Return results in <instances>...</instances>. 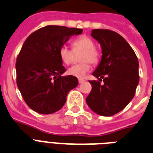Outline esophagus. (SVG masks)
Segmentation results:
<instances>
[{
  "instance_id": "esophagus-1",
  "label": "esophagus",
  "mask_w": 153,
  "mask_h": 153,
  "mask_svg": "<svg viewBox=\"0 0 153 153\" xmlns=\"http://www.w3.org/2000/svg\"><path fill=\"white\" fill-rule=\"evenodd\" d=\"M78 81H79L80 84H81V83H83L84 81H85V80H84L83 78H79V79H78Z\"/></svg>"
}]
</instances>
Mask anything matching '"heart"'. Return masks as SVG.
Wrapping results in <instances>:
<instances>
[{
    "label": "heart",
    "instance_id": "b5f03b06",
    "mask_svg": "<svg viewBox=\"0 0 153 153\" xmlns=\"http://www.w3.org/2000/svg\"><path fill=\"white\" fill-rule=\"evenodd\" d=\"M71 50L66 45L60 46L59 48V56L64 64L69 65L73 63L74 53L82 52L80 60L81 63L73 65L68 70L69 75L77 78H82L90 70L91 64L96 65L100 60V53L95 48V43L92 39L86 36H79L72 42Z\"/></svg>",
    "mask_w": 153,
    "mask_h": 153
}]
</instances>
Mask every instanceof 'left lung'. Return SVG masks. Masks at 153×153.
Segmentation results:
<instances>
[{"label": "left lung", "mask_w": 153, "mask_h": 153, "mask_svg": "<svg viewBox=\"0 0 153 153\" xmlns=\"http://www.w3.org/2000/svg\"><path fill=\"white\" fill-rule=\"evenodd\" d=\"M91 36L100 43L102 57L93 73L99 81L89 80L92 90L86 102L94 112L110 117L124 109L134 97L140 79L139 62L129 44L116 32L93 29Z\"/></svg>", "instance_id": "8db88e82"}]
</instances>
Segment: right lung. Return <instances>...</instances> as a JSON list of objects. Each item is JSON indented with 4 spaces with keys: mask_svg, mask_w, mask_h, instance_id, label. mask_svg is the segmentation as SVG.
<instances>
[{
    "mask_svg": "<svg viewBox=\"0 0 153 153\" xmlns=\"http://www.w3.org/2000/svg\"><path fill=\"white\" fill-rule=\"evenodd\" d=\"M82 32L47 25L25 40L16 58V85L31 109L41 114L54 113L63 107L68 92L77 86L76 77L61 76L66 69L58 52L71 36Z\"/></svg>",
    "mask_w": 153,
    "mask_h": 153,
    "instance_id": "right-lung-1",
    "label": "right lung"
}]
</instances>
